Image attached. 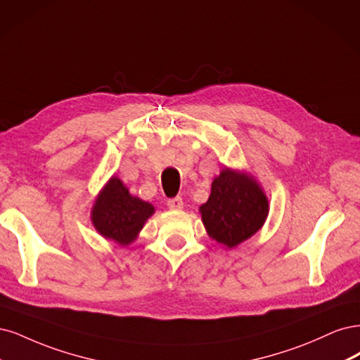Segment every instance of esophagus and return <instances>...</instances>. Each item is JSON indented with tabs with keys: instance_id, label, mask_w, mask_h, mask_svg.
Instances as JSON below:
<instances>
[{
	"instance_id": "esophagus-1",
	"label": "esophagus",
	"mask_w": 360,
	"mask_h": 360,
	"mask_svg": "<svg viewBox=\"0 0 360 360\" xmlns=\"http://www.w3.org/2000/svg\"><path fill=\"white\" fill-rule=\"evenodd\" d=\"M167 206L173 211H181L184 207V202H182L181 197H175V199L167 200Z\"/></svg>"
}]
</instances>
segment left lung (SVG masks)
Listing matches in <instances>:
<instances>
[{"label":"left lung","mask_w":360,"mask_h":360,"mask_svg":"<svg viewBox=\"0 0 360 360\" xmlns=\"http://www.w3.org/2000/svg\"><path fill=\"white\" fill-rule=\"evenodd\" d=\"M199 212L210 238L231 250L263 227L269 214V200L251 173L224 167L214 178L210 199Z\"/></svg>","instance_id":"left-lung-1"}]
</instances>
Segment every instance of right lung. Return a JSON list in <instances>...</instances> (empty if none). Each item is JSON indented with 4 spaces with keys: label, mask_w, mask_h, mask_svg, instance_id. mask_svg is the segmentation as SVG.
<instances>
[{
    "label": "right lung",
    "mask_w": 360,
    "mask_h": 360,
    "mask_svg": "<svg viewBox=\"0 0 360 360\" xmlns=\"http://www.w3.org/2000/svg\"><path fill=\"white\" fill-rule=\"evenodd\" d=\"M154 212V205L133 195L118 176H112L92 203L91 223L104 239L127 247L139 238Z\"/></svg>",
    "instance_id": "1"
}]
</instances>
